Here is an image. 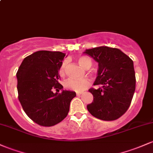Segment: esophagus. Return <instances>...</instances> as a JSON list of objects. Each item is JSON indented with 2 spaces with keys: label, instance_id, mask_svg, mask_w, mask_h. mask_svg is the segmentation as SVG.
Segmentation results:
<instances>
[{
  "label": "esophagus",
  "instance_id": "esophagus-1",
  "mask_svg": "<svg viewBox=\"0 0 153 153\" xmlns=\"http://www.w3.org/2000/svg\"><path fill=\"white\" fill-rule=\"evenodd\" d=\"M76 95L78 96V97H79V96L81 95V93H77V94H76Z\"/></svg>",
  "mask_w": 153,
  "mask_h": 153
}]
</instances>
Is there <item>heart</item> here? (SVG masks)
Masks as SVG:
<instances>
[{"instance_id": "b5f03b06", "label": "heart", "mask_w": 153, "mask_h": 153, "mask_svg": "<svg viewBox=\"0 0 153 153\" xmlns=\"http://www.w3.org/2000/svg\"><path fill=\"white\" fill-rule=\"evenodd\" d=\"M78 62L82 68L88 69L91 66V61L90 59L87 56H79L78 58ZM67 65H68V61L65 60L60 65L59 70V74L61 76H64L66 71ZM90 85V81L88 79H82V80H76L70 78L67 80L65 83V87L67 89L74 91L76 92H82L86 89Z\"/></svg>"}]
</instances>
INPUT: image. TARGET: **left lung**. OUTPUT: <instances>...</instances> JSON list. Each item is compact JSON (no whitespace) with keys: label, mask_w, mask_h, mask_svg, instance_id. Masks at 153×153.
<instances>
[{"label":"left lung","mask_w":153,"mask_h":153,"mask_svg":"<svg viewBox=\"0 0 153 153\" xmlns=\"http://www.w3.org/2000/svg\"><path fill=\"white\" fill-rule=\"evenodd\" d=\"M84 53L98 62L94 85H100L97 89L88 90L94 100L87 109L100 120H116L127 111L135 91L133 61L118 48L107 46L86 49Z\"/></svg>","instance_id":"1"}]
</instances>
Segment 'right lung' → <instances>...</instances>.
<instances>
[{
  "label": "right lung",
  "mask_w": 153,
  "mask_h": 153,
  "mask_svg": "<svg viewBox=\"0 0 153 153\" xmlns=\"http://www.w3.org/2000/svg\"><path fill=\"white\" fill-rule=\"evenodd\" d=\"M65 56L60 51H36L24 59L16 73L22 107L32 120L42 126H52L64 120L76 96L75 91L63 90L58 82ZM59 90L62 93H58Z\"/></svg>",
  "instance_id": "1"
}]
</instances>
